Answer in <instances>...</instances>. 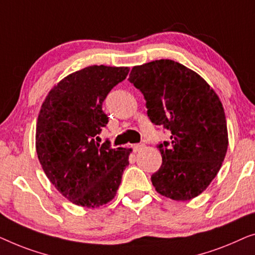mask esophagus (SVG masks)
Instances as JSON below:
<instances>
[{
	"mask_svg": "<svg viewBox=\"0 0 255 255\" xmlns=\"http://www.w3.org/2000/svg\"><path fill=\"white\" fill-rule=\"evenodd\" d=\"M142 148H143V144H134V145H132V150H134L135 152L139 151V150H141Z\"/></svg>",
	"mask_w": 255,
	"mask_h": 255,
	"instance_id": "esophagus-1",
	"label": "esophagus"
}]
</instances>
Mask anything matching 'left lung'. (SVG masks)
Here are the masks:
<instances>
[{"instance_id": "left-lung-1", "label": "left lung", "mask_w": 255, "mask_h": 255, "mask_svg": "<svg viewBox=\"0 0 255 255\" xmlns=\"http://www.w3.org/2000/svg\"><path fill=\"white\" fill-rule=\"evenodd\" d=\"M128 80L144 96L151 123L171 131V141L157 146L163 163L151 175L153 187L175 201L196 198L227 155V120L217 93L198 73L166 59L132 67Z\"/></svg>"}]
</instances>
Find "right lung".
Returning <instances> with one entry per match:
<instances>
[{
    "label": "right lung",
    "instance_id": "right-lung-1",
    "mask_svg": "<svg viewBox=\"0 0 255 255\" xmlns=\"http://www.w3.org/2000/svg\"><path fill=\"white\" fill-rule=\"evenodd\" d=\"M128 67L90 66L48 92L38 116L35 149L49 181L77 206L98 208L114 199L131 149L95 141L109 118L103 102Z\"/></svg>",
    "mask_w": 255,
    "mask_h": 255
}]
</instances>
